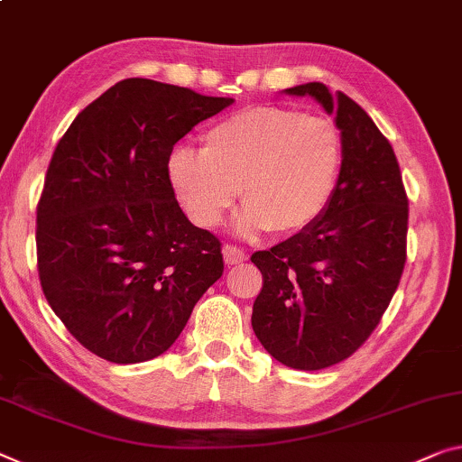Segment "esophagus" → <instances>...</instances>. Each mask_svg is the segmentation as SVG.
<instances>
[{"mask_svg": "<svg viewBox=\"0 0 462 462\" xmlns=\"http://www.w3.org/2000/svg\"><path fill=\"white\" fill-rule=\"evenodd\" d=\"M223 255H225V264H229V266L241 264V262L245 260V252L239 250V247H236V245H225Z\"/></svg>", "mask_w": 462, "mask_h": 462, "instance_id": "1", "label": "esophagus"}]
</instances>
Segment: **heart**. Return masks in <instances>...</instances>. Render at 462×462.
<instances>
[{"label": "heart", "instance_id": "1", "mask_svg": "<svg viewBox=\"0 0 462 462\" xmlns=\"http://www.w3.org/2000/svg\"><path fill=\"white\" fill-rule=\"evenodd\" d=\"M345 138L328 117L254 105L212 124L204 152L177 146L169 180L191 221L215 226L239 196L241 236H297L324 217L345 169Z\"/></svg>", "mask_w": 462, "mask_h": 462}]
</instances>
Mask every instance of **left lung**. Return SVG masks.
Returning a JSON list of instances; mask_svg holds the SVG:
<instances>
[{
  "instance_id": "8db88e82",
  "label": "left lung",
  "mask_w": 462,
  "mask_h": 462,
  "mask_svg": "<svg viewBox=\"0 0 462 462\" xmlns=\"http://www.w3.org/2000/svg\"><path fill=\"white\" fill-rule=\"evenodd\" d=\"M282 92L335 116L345 169L320 221L252 255L264 276L252 328L282 365L316 372L357 351L393 300L407 260L409 200L393 146L353 98L322 82Z\"/></svg>"
}]
</instances>
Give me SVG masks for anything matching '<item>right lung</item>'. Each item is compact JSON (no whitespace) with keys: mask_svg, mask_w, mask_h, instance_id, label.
Here are the masks:
<instances>
[{"mask_svg":"<svg viewBox=\"0 0 462 462\" xmlns=\"http://www.w3.org/2000/svg\"><path fill=\"white\" fill-rule=\"evenodd\" d=\"M229 105L127 78L78 113L55 148L37 208L41 287L98 357H159L221 279V241L183 215L167 162L175 142Z\"/></svg>","mask_w":462,"mask_h":462,"instance_id":"add662e5","label":"right lung"}]
</instances>
